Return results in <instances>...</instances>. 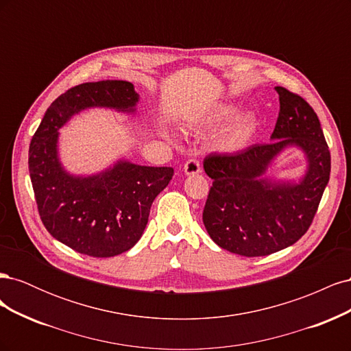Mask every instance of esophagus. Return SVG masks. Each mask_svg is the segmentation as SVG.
<instances>
[{
  "instance_id": "1",
  "label": "esophagus",
  "mask_w": 351,
  "mask_h": 351,
  "mask_svg": "<svg viewBox=\"0 0 351 351\" xmlns=\"http://www.w3.org/2000/svg\"><path fill=\"white\" fill-rule=\"evenodd\" d=\"M184 173L187 176H195V174L202 173V167H200V162L197 161V159H195V158L189 159V161L184 164Z\"/></svg>"
}]
</instances>
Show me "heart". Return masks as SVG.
<instances>
[{
	"label": "heart",
	"instance_id": "b5f03b06",
	"mask_svg": "<svg viewBox=\"0 0 351 351\" xmlns=\"http://www.w3.org/2000/svg\"><path fill=\"white\" fill-rule=\"evenodd\" d=\"M237 108L234 105L222 104L218 107L209 110L206 114L199 117L192 123L195 129L212 130L217 127L226 124L217 137V146L222 152H237L247 147L256 136L258 132V120L253 114H239L235 117ZM235 117L234 119L232 117Z\"/></svg>",
	"mask_w": 351,
	"mask_h": 351
}]
</instances>
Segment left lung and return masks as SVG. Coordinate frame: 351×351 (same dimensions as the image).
Here are the masks:
<instances>
[{
  "label": "left lung",
  "mask_w": 351,
  "mask_h": 351,
  "mask_svg": "<svg viewBox=\"0 0 351 351\" xmlns=\"http://www.w3.org/2000/svg\"><path fill=\"white\" fill-rule=\"evenodd\" d=\"M272 142L236 154H210L205 173L214 180L204 209V224L219 247L240 256H267L291 246L309 230L331 173V154L313 108L282 86ZM287 145L308 158L299 185L263 178L271 159Z\"/></svg>",
  "instance_id": "left-lung-1"
}]
</instances>
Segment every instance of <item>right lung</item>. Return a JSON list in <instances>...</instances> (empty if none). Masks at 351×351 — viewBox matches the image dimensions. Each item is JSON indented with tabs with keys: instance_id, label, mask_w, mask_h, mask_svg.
Wrapping results in <instances>:
<instances>
[{
	"instance_id": "right-lung-1",
	"label": "right lung",
	"mask_w": 351,
	"mask_h": 351,
	"mask_svg": "<svg viewBox=\"0 0 351 351\" xmlns=\"http://www.w3.org/2000/svg\"><path fill=\"white\" fill-rule=\"evenodd\" d=\"M137 101L130 82L82 83L51 104L32 137L29 173L39 217L52 237L82 254L111 258L132 249L174 169L119 161L97 176H71L58 161V130L84 108L133 112Z\"/></svg>"
}]
</instances>
